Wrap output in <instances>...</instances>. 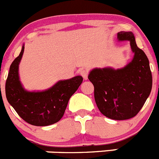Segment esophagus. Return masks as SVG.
Returning <instances> with one entry per match:
<instances>
[{
  "label": "esophagus",
  "mask_w": 159,
  "mask_h": 159,
  "mask_svg": "<svg viewBox=\"0 0 159 159\" xmlns=\"http://www.w3.org/2000/svg\"><path fill=\"white\" fill-rule=\"evenodd\" d=\"M80 75H81L83 77V79L84 80H87L88 79V70H80Z\"/></svg>",
  "instance_id": "esophagus-1"
}]
</instances>
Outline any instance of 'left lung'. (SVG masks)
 <instances>
[{"label":"left lung","instance_id":"obj_1","mask_svg":"<svg viewBox=\"0 0 159 159\" xmlns=\"http://www.w3.org/2000/svg\"><path fill=\"white\" fill-rule=\"evenodd\" d=\"M119 41H129L133 59L124 68L93 69L88 79L93 84L94 98L100 112L113 120L136 116L150 95L152 76L145 53L137 46L131 31L117 33Z\"/></svg>","mask_w":159,"mask_h":159}]
</instances>
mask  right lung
Here are the masks:
<instances>
[{"label": "right lung", "instance_id": "add662e5", "mask_svg": "<svg viewBox=\"0 0 159 159\" xmlns=\"http://www.w3.org/2000/svg\"><path fill=\"white\" fill-rule=\"evenodd\" d=\"M24 49L23 45L19 56L10 66L5 84L7 100L27 123L34 126L53 125L62 117L69 100L77 90L83 82V77L76 76L70 80H60L44 91L26 90L21 83L18 74Z\"/></svg>", "mask_w": 159, "mask_h": 159}]
</instances>
